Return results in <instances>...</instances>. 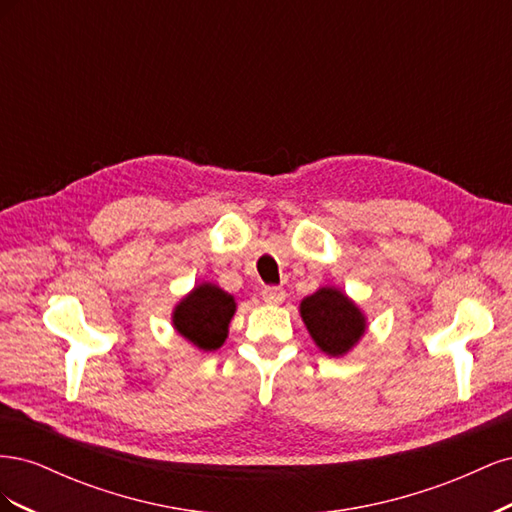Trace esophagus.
I'll list each match as a JSON object with an SVG mask.
<instances>
[{
  "instance_id": "34e87169",
  "label": "esophagus",
  "mask_w": 512,
  "mask_h": 512,
  "mask_svg": "<svg viewBox=\"0 0 512 512\" xmlns=\"http://www.w3.org/2000/svg\"><path fill=\"white\" fill-rule=\"evenodd\" d=\"M286 297V292L282 286H265L262 288V299H265V303H271V305H277L282 303Z\"/></svg>"
}]
</instances>
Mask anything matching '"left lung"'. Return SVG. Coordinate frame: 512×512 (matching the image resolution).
<instances>
[{
  "instance_id": "8db88e82",
  "label": "left lung",
  "mask_w": 512,
  "mask_h": 512,
  "mask_svg": "<svg viewBox=\"0 0 512 512\" xmlns=\"http://www.w3.org/2000/svg\"><path fill=\"white\" fill-rule=\"evenodd\" d=\"M301 316L322 352L346 354L365 331V320L354 303L335 288H320L303 299Z\"/></svg>"
}]
</instances>
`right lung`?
<instances>
[{
  "mask_svg": "<svg viewBox=\"0 0 512 512\" xmlns=\"http://www.w3.org/2000/svg\"><path fill=\"white\" fill-rule=\"evenodd\" d=\"M235 314V299L213 284L194 288L175 309V329L200 350H218Z\"/></svg>",
  "mask_w": 512,
  "mask_h": 512,
  "instance_id": "right-lung-1",
  "label": "right lung"
}]
</instances>
